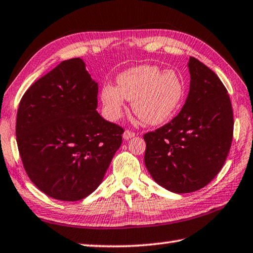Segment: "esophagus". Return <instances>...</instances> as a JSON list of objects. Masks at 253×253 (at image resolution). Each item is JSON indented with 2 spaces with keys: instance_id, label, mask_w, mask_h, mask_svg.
Instances as JSON below:
<instances>
[{
  "instance_id": "obj_1",
  "label": "esophagus",
  "mask_w": 253,
  "mask_h": 253,
  "mask_svg": "<svg viewBox=\"0 0 253 253\" xmlns=\"http://www.w3.org/2000/svg\"><path fill=\"white\" fill-rule=\"evenodd\" d=\"M133 136H135V133H133L130 130H125V131H124V133H123V138L125 140H129L130 138H132Z\"/></svg>"
}]
</instances>
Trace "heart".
Segmentation results:
<instances>
[{
    "mask_svg": "<svg viewBox=\"0 0 253 253\" xmlns=\"http://www.w3.org/2000/svg\"><path fill=\"white\" fill-rule=\"evenodd\" d=\"M117 86L106 84L101 97L108 120L117 121L132 101V111L148 125L166 123L180 107L185 85L174 70H161L153 64L127 69L117 77Z\"/></svg>",
    "mask_w": 253,
    "mask_h": 253,
    "instance_id": "1",
    "label": "heart"
}]
</instances>
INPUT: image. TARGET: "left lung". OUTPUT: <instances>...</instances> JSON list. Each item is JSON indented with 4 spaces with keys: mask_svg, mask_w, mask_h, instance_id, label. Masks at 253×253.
Instances as JSON below:
<instances>
[{
    "mask_svg": "<svg viewBox=\"0 0 253 253\" xmlns=\"http://www.w3.org/2000/svg\"><path fill=\"white\" fill-rule=\"evenodd\" d=\"M187 67L190 91L179 115L143 136L147 170L177 194L200 190L218 174L234 132L230 98L219 78L193 57Z\"/></svg>",
    "mask_w": 253,
    "mask_h": 253,
    "instance_id": "1",
    "label": "left lung"
}]
</instances>
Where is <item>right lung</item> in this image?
I'll return each instance as SVG.
<instances>
[{"label": "right lung", "instance_id": "obj_1", "mask_svg": "<svg viewBox=\"0 0 253 253\" xmlns=\"http://www.w3.org/2000/svg\"><path fill=\"white\" fill-rule=\"evenodd\" d=\"M97 83L80 58L62 61L25 92L16 118L24 169L44 194L64 202L95 191L124 129L96 112Z\"/></svg>", "mask_w": 253, "mask_h": 253}]
</instances>
